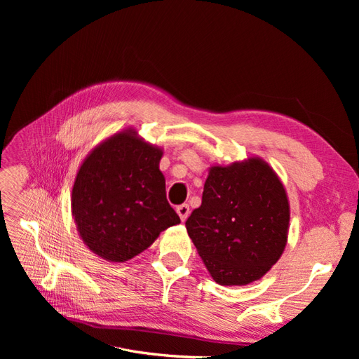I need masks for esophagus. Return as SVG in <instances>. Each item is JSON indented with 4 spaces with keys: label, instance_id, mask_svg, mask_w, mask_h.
I'll list each match as a JSON object with an SVG mask.
<instances>
[{
    "label": "esophagus",
    "instance_id": "obj_1",
    "mask_svg": "<svg viewBox=\"0 0 359 359\" xmlns=\"http://www.w3.org/2000/svg\"><path fill=\"white\" fill-rule=\"evenodd\" d=\"M177 212H178V215H180L181 222H186V220H187V217H189V214H190L189 205H187V203H182V205L177 206Z\"/></svg>",
    "mask_w": 359,
    "mask_h": 359
}]
</instances>
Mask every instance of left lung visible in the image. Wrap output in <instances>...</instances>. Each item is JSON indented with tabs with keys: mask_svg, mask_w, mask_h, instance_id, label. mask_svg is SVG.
Wrapping results in <instances>:
<instances>
[{
	"mask_svg": "<svg viewBox=\"0 0 359 359\" xmlns=\"http://www.w3.org/2000/svg\"><path fill=\"white\" fill-rule=\"evenodd\" d=\"M290 206L283 182L260 157L208 169L202 203L186 222L215 283L245 286L262 278L287 243Z\"/></svg>",
	"mask_w": 359,
	"mask_h": 359,
	"instance_id": "8db88e82",
	"label": "left lung"
}]
</instances>
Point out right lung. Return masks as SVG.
Here are the masks:
<instances>
[{
  "label": "right lung",
  "mask_w": 359,
  "mask_h": 359,
  "mask_svg": "<svg viewBox=\"0 0 359 359\" xmlns=\"http://www.w3.org/2000/svg\"><path fill=\"white\" fill-rule=\"evenodd\" d=\"M161 157L163 148L128 127L83 158L73 182L72 215L94 255L126 262L181 223L166 199Z\"/></svg>",
  "instance_id": "1"
}]
</instances>
